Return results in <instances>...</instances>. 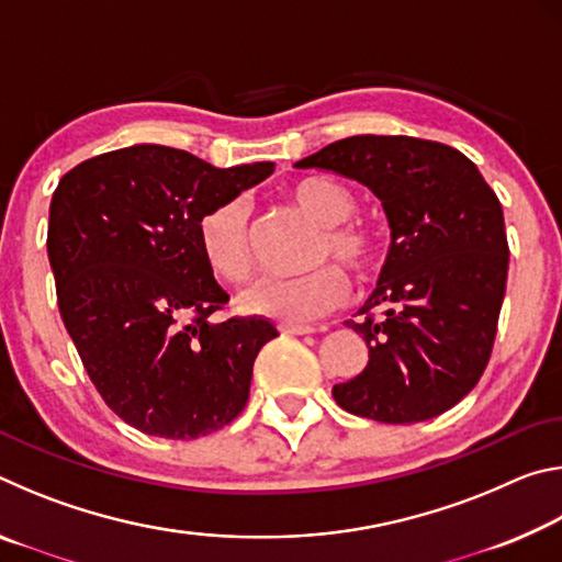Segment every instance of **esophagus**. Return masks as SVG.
<instances>
[{"mask_svg": "<svg viewBox=\"0 0 562 562\" xmlns=\"http://www.w3.org/2000/svg\"><path fill=\"white\" fill-rule=\"evenodd\" d=\"M278 329L282 335H312L315 331V327L310 325H278Z\"/></svg>", "mask_w": 562, "mask_h": 562, "instance_id": "obj_1", "label": "esophagus"}]
</instances>
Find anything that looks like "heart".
I'll use <instances>...</instances> for the list:
<instances>
[{"label": "heart", "mask_w": 562, "mask_h": 562, "mask_svg": "<svg viewBox=\"0 0 562 562\" xmlns=\"http://www.w3.org/2000/svg\"><path fill=\"white\" fill-rule=\"evenodd\" d=\"M290 201L317 225L310 262L315 268L292 278H262L240 294V310L255 317L280 322H310L339 307L349 292L347 274L335 258L357 278L372 272L382 255V237L372 225L357 217L355 193L327 176L300 178L288 188ZM198 247L207 268L227 282H240L250 274L247 245V207L240 198H227L207 211L198 223Z\"/></svg>", "instance_id": "b5f03b06"}]
</instances>
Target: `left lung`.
I'll return each instance as SVG.
<instances>
[{"mask_svg":"<svg viewBox=\"0 0 562 562\" xmlns=\"http://www.w3.org/2000/svg\"><path fill=\"white\" fill-rule=\"evenodd\" d=\"M359 180L382 201L392 247L349 319L364 372L335 384L345 412L382 424L443 414L479 384L508 280L503 207L473 160L439 140L351 136L294 164Z\"/></svg>","mask_w":562,"mask_h":562,"instance_id":"left-lung-1","label":"left lung"}]
</instances>
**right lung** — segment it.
Here are the masks:
<instances>
[{"mask_svg": "<svg viewBox=\"0 0 562 562\" xmlns=\"http://www.w3.org/2000/svg\"><path fill=\"white\" fill-rule=\"evenodd\" d=\"M272 170L140 144L83 160L54 190L46 250L64 327L133 429L198 439L245 408L255 357L278 329L260 317L211 322L231 297L203 260L198 223Z\"/></svg>", "mask_w": 562, "mask_h": 562, "instance_id": "1", "label": "right lung"}]
</instances>
